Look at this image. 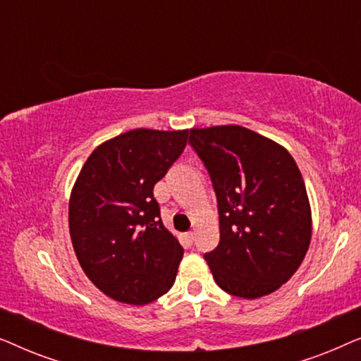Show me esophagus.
I'll return each instance as SVG.
<instances>
[{
    "instance_id": "esophagus-1",
    "label": "esophagus",
    "mask_w": 361,
    "mask_h": 361,
    "mask_svg": "<svg viewBox=\"0 0 361 361\" xmlns=\"http://www.w3.org/2000/svg\"><path fill=\"white\" fill-rule=\"evenodd\" d=\"M185 240L189 241V243H192V241H194V231H187V233H185Z\"/></svg>"
}]
</instances>
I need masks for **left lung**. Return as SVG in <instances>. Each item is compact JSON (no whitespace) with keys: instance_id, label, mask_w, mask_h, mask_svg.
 Returning a JSON list of instances; mask_svg holds the SVG:
<instances>
[{"instance_id":"left-lung-1","label":"left lung","mask_w":361,"mask_h":361,"mask_svg":"<svg viewBox=\"0 0 361 361\" xmlns=\"http://www.w3.org/2000/svg\"><path fill=\"white\" fill-rule=\"evenodd\" d=\"M190 146L209 171L220 243L204 258L225 293L258 299L288 283L302 263L312 216L288 149L238 125L194 128Z\"/></svg>"}]
</instances>
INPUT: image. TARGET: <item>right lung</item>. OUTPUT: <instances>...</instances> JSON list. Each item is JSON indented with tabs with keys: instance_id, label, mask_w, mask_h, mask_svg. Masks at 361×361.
<instances>
[{
	"instance_id": "1",
	"label": "right lung",
	"mask_w": 361,
	"mask_h": 361,
	"mask_svg": "<svg viewBox=\"0 0 361 361\" xmlns=\"http://www.w3.org/2000/svg\"><path fill=\"white\" fill-rule=\"evenodd\" d=\"M189 130L137 128L88 156L68 202V228L87 278L123 304H149L174 284L184 250L162 225L152 189L179 159Z\"/></svg>"
}]
</instances>
